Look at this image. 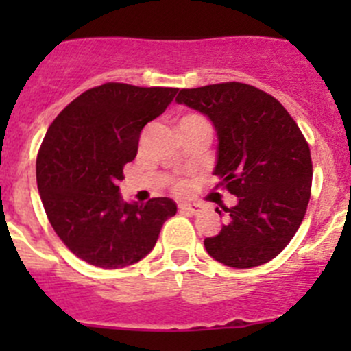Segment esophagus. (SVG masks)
Returning a JSON list of instances; mask_svg holds the SVG:
<instances>
[{
    "instance_id": "obj_1",
    "label": "esophagus",
    "mask_w": 351,
    "mask_h": 351,
    "mask_svg": "<svg viewBox=\"0 0 351 351\" xmlns=\"http://www.w3.org/2000/svg\"><path fill=\"white\" fill-rule=\"evenodd\" d=\"M179 209H181L182 213H188V214L200 213V206H197V204H181V206H179Z\"/></svg>"
}]
</instances>
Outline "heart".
<instances>
[{"label":"heart","mask_w":351,"mask_h":351,"mask_svg":"<svg viewBox=\"0 0 351 351\" xmlns=\"http://www.w3.org/2000/svg\"><path fill=\"white\" fill-rule=\"evenodd\" d=\"M193 121H206L204 117L197 116V114H186V116L181 117V121H179V125H184V123H193ZM188 190V184L186 182H178L176 184V191H179V193H182V191Z\"/></svg>","instance_id":"obj_1"}]
</instances>
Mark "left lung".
Wrapping results in <instances>:
<instances>
[{
  "instance_id": "1",
  "label": "left lung",
  "mask_w": 351,
  "mask_h": 351,
  "mask_svg": "<svg viewBox=\"0 0 351 351\" xmlns=\"http://www.w3.org/2000/svg\"><path fill=\"white\" fill-rule=\"evenodd\" d=\"M176 101L210 119L218 188L237 197L223 209L228 221L221 232L204 241L207 253L235 269L271 262L299 230L311 197V153L302 132L274 96L250 84L181 89Z\"/></svg>"
}]
</instances>
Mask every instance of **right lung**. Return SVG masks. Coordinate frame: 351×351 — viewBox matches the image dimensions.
I'll use <instances>...</instances> for the list:
<instances>
[{"label": "right lung", "instance_id": "obj_1", "mask_svg": "<svg viewBox=\"0 0 351 351\" xmlns=\"http://www.w3.org/2000/svg\"><path fill=\"white\" fill-rule=\"evenodd\" d=\"M176 93L101 84L77 96L49 126L36 158L40 198L58 237L84 262L101 269L137 263L178 213L172 198L137 204L119 193L142 128L165 112Z\"/></svg>", "mask_w": 351, "mask_h": 351}]
</instances>
